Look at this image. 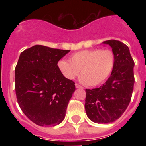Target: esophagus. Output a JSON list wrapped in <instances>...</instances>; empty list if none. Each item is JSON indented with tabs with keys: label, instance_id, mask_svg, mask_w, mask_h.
<instances>
[{
	"label": "esophagus",
	"instance_id": "esophagus-1",
	"mask_svg": "<svg viewBox=\"0 0 146 146\" xmlns=\"http://www.w3.org/2000/svg\"><path fill=\"white\" fill-rule=\"evenodd\" d=\"M75 86H76V89H82V88H83L82 86H80V85L77 84V83H76Z\"/></svg>",
	"mask_w": 146,
	"mask_h": 146
}]
</instances>
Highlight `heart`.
Segmentation results:
<instances>
[{"label": "heart", "mask_w": 146, "mask_h": 146, "mask_svg": "<svg viewBox=\"0 0 146 146\" xmlns=\"http://www.w3.org/2000/svg\"><path fill=\"white\" fill-rule=\"evenodd\" d=\"M115 62V54L112 50L91 49L73 54L70 61L60 60L57 66L66 79H75L80 70V82L90 86H97L110 77Z\"/></svg>", "instance_id": "obj_1"}]
</instances>
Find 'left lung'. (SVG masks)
Masks as SVG:
<instances>
[{"mask_svg":"<svg viewBox=\"0 0 146 146\" xmlns=\"http://www.w3.org/2000/svg\"><path fill=\"white\" fill-rule=\"evenodd\" d=\"M111 47L116 57L111 76L99 88L86 89L87 117L96 123L114 122L121 117L131 100L134 86V61L129 48L117 40L103 42Z\"/></svg>","mask_w":146,"mask_h":146,"instance_id":"left-lung-1","label":"left lung"}]
</instances>
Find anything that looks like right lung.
Wrapping results in <instances>:
<instances>
[{
	"instance_id": "1",
	"label": "right lung",
	"mask_w": 146,
	"mask_h": 146,
	"mask_svg": "<svg viewBox=\"0 0 146 146\" xmlns=\"http://www.w3.org/2000/svg\"><path fill=\"white\" fill-rule=\"evenodd\" d=\"M69 50L35 45L20 54L15 68L18 104L27 117L42 127L64 120L75 82L64 77L57 62Z\"/></svg>"
}]
</instances>
